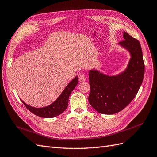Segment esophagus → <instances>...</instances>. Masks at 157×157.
<instances>
[{
    "label": "esophagus",
    "mask_w": 157,
    "mask_h": 157,
    "mask_svg": "<svg viewBox=\"0 0 157 157\" xmlns=\"http://www.w3.org/2000/svg\"><path fill=\"white\" fill-rule=\"evenodd\" d=\"M78 78L80 82H84L86 80V77H85L84 74L82 73H80L78 75Z\"/></svg>",
    "instance_id": "1"
}]
</instances>
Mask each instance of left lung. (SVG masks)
<instances>
[{
	"label": "left lung",
	"instance_id": "8db88e82",
	"mask_svg": "<svg viewBox=\"0 0 157 157\" xmlns=\"http://www.w3.org/2000/svg\"><path fill=\"white\" fill-rule=\"evenodd\" d=\"M123 38L118 44L130 55L124 71L111 76L97 69L89 71L88 101L99 113L113 115L123 110L136 97L143 82L145 65L140 42L125 31Z\"/></svg>",
	"mask_w": 157,
	"mask_h": 157
}]
</instances>
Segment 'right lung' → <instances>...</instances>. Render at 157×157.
<instances>
[{
  "label": "right lung",
  "mask_w": 157,
  "mask_h": 157,
  "mask_svg": "<svg viewBox=\"0 0 157 157\" xmlns=\"http://www.w3.org/2000/svg\"><path fill=\"white\" fill-rule=\"evenodd\" d=\"M78 83L77 76L71 80L67 85L63 91L61 92L59 97L51 103L50 105L43 107H35L27 105L21 99V102L25 106L35 115L42 118H53L59 115L62 113L68 106L69 98L71 92Z\"/></svg>",
  "instance_id": "obj_1"
}]
</instances>
